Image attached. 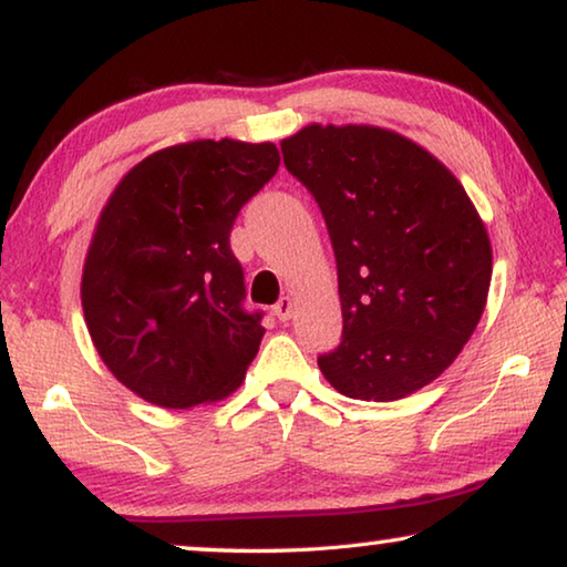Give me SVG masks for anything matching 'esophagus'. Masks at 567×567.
<instances>
[{"label": "esophagus", "instance_id": "obj_1", "mask_svg": "<svg viewBox=\"0 0 567 567\" xmlns=\"http://www.w3.org/2000/svg\"><path fill=\"white\" fill-rule=\"evenodd\" d=\"M274 313L278 317V321H289L293 313V299L291 296H281V301L274 306Z\"/></svg>", "mask_w": 567, "mask_h": 567}]
</instances>
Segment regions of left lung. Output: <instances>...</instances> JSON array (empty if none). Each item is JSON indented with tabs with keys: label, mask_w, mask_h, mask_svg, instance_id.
I'll return each mask as SVG.
<instances>
[{
	"label": "left lung",
	"mask_w": 567,
	"mask_h": 567,
	"mask_svg": "<svg viewBox=\"0 0 567 567\" xmlns=\"http://www.w3.org/2000/svg\"><path fill=\"white\" fill-rule=\"evenodd\" d=\"M281 153L337 256L344 331L319 357L321 374L364 402L414 394L457 359L485 311V223L437 157L394 130L313 123Z\"/></svg>",
	"instance_id": "1"
}]
</instances>
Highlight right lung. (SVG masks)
<instances>
[{"label":"right lung","instance_id":"add662e5","mask_svg":"<svg viewBox=\"0 0 567 567\" xmlns=\"http://www.w3.org/2000/svg\"><path fill=\"white\" fill-rule=\"evenodd\" d=\"M278 163L274 143H181L130 168L107 198L82 268V311L100 359L145 402L188 410L244 382L266 329L240 306L230 228Z\"/></svg>","mask_w":567,"mask_h":567}]
</instances>
